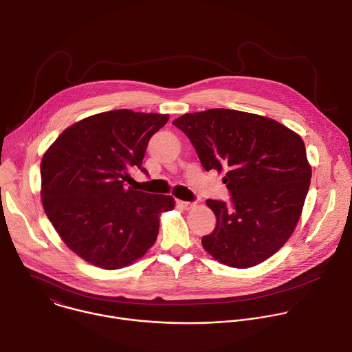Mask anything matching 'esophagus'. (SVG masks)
Listing matches in <instances>:
<instances>
[{
	"label": "esophagus",
	"mask_w": 352,
	"mask_h": 352,
	"mask_svg": "<svg viewBox=\"0 0 352 352\" xmlns=\"http://www.w3.org/2000/svg\"><path fill=\"white\" fill-rule=\"evenodd\" d=\"M177 204L181 207V208H184V210H190V208H193L196 204L195 203H190V201H184V200H177Z\"/></svg>",
	"instance_id": "esophagus-1"
}]
</instances>
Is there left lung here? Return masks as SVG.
I'll return each instance as SVG.
<instances>
[{"instance_id": "left-lung-1", "label": "left lung", "mask_w": 352, "mask_h": 352, "mask_svg": "<svg viewBox=\"0 0 352 352\" xmlns=\"http://www.w3.org/2000/svg\"><path fill=\"white\" fill-rule=\"evenodd\" d=\"M203 167L225 173L232 203L207 200L217 217L201 239L219 263L248 269L273 256L292 236L311 181L302 137L280 122L236 109L185 113L173 122Z\"/></svg>"}]
</instances>
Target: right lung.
Masks as SVG:
<instances>
[{"label":"right lung","instance_id":"obj_1","mask_svg":"<svg viewBox=\"0 0 352 352\" xmlns=\"http://www.w3.org/2000/svg\"><path fill=\"white\" fill-rule=\"evenodd\" d=\"M168 115L115 109L67 127L41 160V199L64 244L87 263L116 270L155 244L171 196L126 188L149 138Z\"/></svg>","mask_w":352,"mask_h":352}]
</instances>
